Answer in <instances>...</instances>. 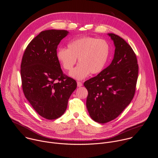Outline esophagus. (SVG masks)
<instances>
[{"mask_svg": "<svg viewBox=\"0 0 158 158\" xmlns=\"http://www.w3.org/2000/svg\"><path fill=\"white\" fill-rule=\"evenodd\" d=\"M77 87H81V86H82V83L81 82H77Z\"/></svg>", "mask_w": 158, "mask_h": 158, "instance_id": "esophagus-1", "label": "esophagus"}]
</instances>
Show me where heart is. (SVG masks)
<instances>
[{
    "mask_svg": "<svg viewBox=\"0 0 158 158\" xmlns=\"http://www.w3.org/2000/svg\"><path fill=\"white\" fill-rule=\"evenodd\" d=\"M110 54V46L107 41L92 37H84L71 41L67 49L60 48L56 58L62 67L71 71L76 63L79 64L69 73L76 79L81 80L90 73L98 74L105 67Z\"/></svg>",
    "mask_w": 158,
    "mask_h": 158,
    "instance_id": "obj_1",
    "label": "heart"
}]
</instances>
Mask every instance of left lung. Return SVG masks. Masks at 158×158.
I'll return each instance as SVG.
<instances>
[{"mask_svg": "<svg viewBox=\"0 0 158 158\" xmlns=\"http://www.w3.org/2000/svg\"><path fill=\"white\" fill-rule=\"evenodd\" d=\"M107 35L115 46L114 58L101 73L84 83L89 116L101 124L116 119L130 104L138 76V60L131 47L118 35Z\"/></svg>", "mask_w": 158, "mask_h": 158, "instance_id": "8db88e82", "label": "left lung"}]
</instances>
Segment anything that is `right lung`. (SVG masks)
I'll list each match as a JSON object with an SVG mask.
<instances>
[{
    "instance_id": "add662e5",
    "label": "right lung",
    "mask_w": 158,
    "mask_h": 158,
    "mask_svg": "<svg viewBox=\"0 0 158 158\" xmlns=\"http://www.w3.org/2000/svg\"><path fill=\"white\" fill-rule=\"evenodd\" d=\"M68 34L65 30L42 31L29 44L21 62L24 94L37 113L49 120L64 113L77 87L75 80L64 76L56 58L57 46Z\"/></svg>"
}]
</instances>
